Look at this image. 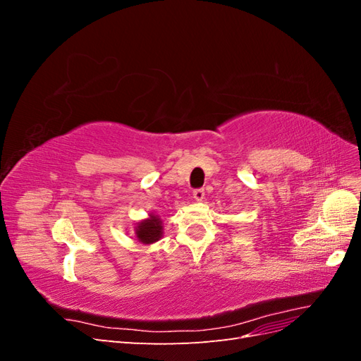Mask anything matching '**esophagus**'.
<instances>
[{
	"instance_id": "esophagus-1",
	"label": "esophagus",
	"mask_w": 361,
	"mask_h": 361,
	"mask_svg": "<svg viewBox=\"0 0 361 361\" xmlns=\"http://www.w3.org/2000/svg\"><path fill=\"white\" fill-rule=\"evenodd\" d=\"M192 197L195 202H203L204 199V190L203 188H199V190H194L192 192Z\"/></svg>"
}]
</instances>
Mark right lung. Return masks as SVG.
Masks as SVG:
<instances>
[{"label": "right lung", "mask_w": 361, "mask_h": 361, "mask_svg": "<svg viewBox=\"0 0 361 361\" xmlns=\"http://www.w3.org/2000/svg\"><path fill=\"white\" fill-rule=\"evenodd\" d=\"M135 235L140 243L154 244L162 236V221L158 215L150 214L146 220L137 223Z\"/></svg>", "instance_id": "1"}]
</instances>
